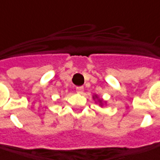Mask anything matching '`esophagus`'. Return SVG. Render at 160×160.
I'll return each mask as SVG.
<instances>
[{"label": "esophagus", "mask_w": 160, "mask_h": 160, "mask_svg": "<svg viewBox=\"0 0 160 160\" xmlns=\"http://www.w3.org/2000/svg\"><path fill=\"white\" fill-rule=\"evenodd\" d=\"M83 91H84V88H83V87H77V88H76V92H77L78 94H82Z\"/></svg>", "instance_id": "obj_1"}]
</instances>
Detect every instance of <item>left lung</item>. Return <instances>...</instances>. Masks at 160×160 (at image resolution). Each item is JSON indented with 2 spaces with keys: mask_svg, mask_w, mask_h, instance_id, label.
Masks as SVG:
<instances>
[{
  "mask_svg": "<svg viewBox=\"0 0 160 160\" xmlns=\"http://www.w3.org/2000/svg\"><path fill=\"white\" fill-rule=\"evenodd\" d=\"M101 102H102V101H100V103H101Z\"/></svg>",
  "mask_w": 160,
  "mask_h": 160,
  "instance_id": "obj_1",
  "label": "left lung"
}]
</instances>
